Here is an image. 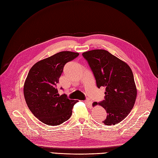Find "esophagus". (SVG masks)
<instances>
[{"label":"esophagus","mask_w":158,"mask_h":158,"mask_svg":"<svg viewBox=\"0 0 158 158\" xmlns=\"http://www.w3.org/2000/svg\"><path fill=\"white\" fill-rule=\"evenodd\" d=\"M85 103H86L89 107H91V106H92V100H91L90 99H87L85 101Z\"/></svg>","instance_id":"esophagus-1"}]
</instances>
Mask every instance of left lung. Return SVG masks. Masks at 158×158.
<instances>
[{
	"label": "left lung",
	"instance_id": "obj_1",
	"mask_svg": "<svg viewBox=\"0 0 158 158\" xmlns=\"http://www.w3.org/2000/svg\"><path fill=\"white\" fill-rule=\"evenodd\" d=\"M82 55L93 72L98 88H106L105 100L98 103L107 113L103 123L114 125L121 122L131 111L137 95L131 67L103 49L85 51Z\"/></svg>",
	"mask_w": 158,
	"mask_h": 158
}]
</instances>
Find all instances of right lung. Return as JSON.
I'll use <instances>...</instances> for the list:
<instances>
[{
	"mask_svg": "<svg viewBox=\"0 0 158 158\" xmlns=\"http://www.w3.org/2000/svg\"><path fill=\"white\" fill-rule=\"evenodd\" d=\"M78 52L61 51L33 65L23 85V95L28 108L36 118L49 126L59 125L70 118L78 100L60 95L56 88L66 63Z\"/></svg>",
	"mask_w": 158,
	"mask_h": 158,
	"instance_id": "1",
	"label": "right lung"
}]
</instances>
